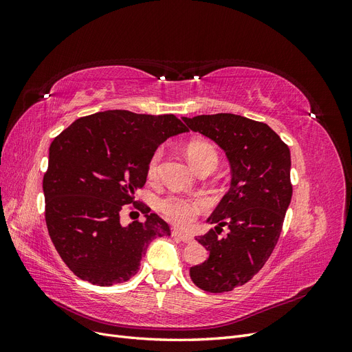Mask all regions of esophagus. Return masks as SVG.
Wrapping results in <instances>:
<instances>
[{
  "instance_id": "34e87169",
  "label": "esophagus",
  "mask_w": 352,
  "mask_h": 352,
  "mask_svg": "<svg viewBox=\"0 0 352 352\" xmlns=\"http://www.w3.org/2000/svg\"><path fill=\"white\" fill-rule=\"evenodd\" d=\"M172 235L176 236V238H179L180 241L186 242V243L192 242V236H189L188 233H185V232H182V230H179V229H173V230H172Z\"/></svg>"
}]
</instances>
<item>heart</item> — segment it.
Wrapping results in <instances>:
<instances>
[{"instance_id":"heart-1","label":"heart","mask_w":352,"mask_h":352,"mask_svg":"<svg viewBox=\"0 0 352 352\" xmlns=\"http://www.w3.org/2000/svg\"><path fill=\"white\" fill-rule=\"evenodd\" d=\"M186 155L189 158L190 164L195 168L202 166L207 162L214 160L217 163V153L212 145H210L206 141H192L189 142L186 146ZM163 158V150L158 148L155 150L150 160H148L146 164V176L150 180H155L158 177L160 172V163H162ZM206 207V201L201 197H180V195H168L164 199L160 201V210H162L163 214L172 220L176 225L180 226H188L195 220L198 212Z\"/></svg>"}]
</instances>
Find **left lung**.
I'll list each match as a JSON object with an SVG mask.
<instances>
[{
  "label": "left lung",
  "instance_id": "obj_1",
  "mask_svg": "<svg viewBox=\"0 0 352 352\" xmlns=\"http://www.w3.org/2000/svg\"><path fill=\"white\" fill-rule=\"evenodd\" d=\"M190 131L214 141L230 164L228 194L207 219L217 223L197 241L208 258L189 269L202 291L221 294L242 286L269 260L291 204V153L280 136L261 122L230 113L182 117ZM223 226L226 239H219Z\"/></svg>",
  "mask_w": 352,
  "mask_h": 352
}]
</instances>
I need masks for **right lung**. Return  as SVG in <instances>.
Segmentation results:
<instances>
[{
    "label": "right lung",
    "instance_id": "right-lung-1",
    "mask_svg": "<svg viewBox=\"0 0 352 352\" xmlns=\"http://www.w3.org/2000/svg\"><path fill=\"white\" fill-rule=\"evenodd\" d=\"M184 132L188 127L175 114L109 110L74 120L51 142L42 182L45 221L61 260L79 279L98 286L129 280L150 242L170 235L167 223L135 194L158 145ZM127 204L146 221L122 227Z\"/></svg>",
    "mask_w": 352,
    "mask_h": 352
}]
</instances>
